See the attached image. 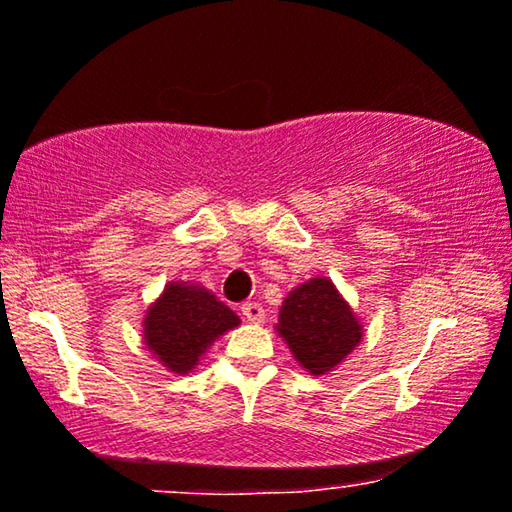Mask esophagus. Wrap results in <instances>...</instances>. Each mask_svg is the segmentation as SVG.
Returning a JSON list of instances; mask_svg holds the SVG:
<instances>
[{
    "label": "esophagus",
    "mask_w": 512,
    "mask_h": 512,
    "mask_svg": "<svg viewBox=\"0 0 512 512\" xmlns=\"http://www.w3.org/2000/svg\"><path fill=\"white\" fill-rule=\"evenodd\" d=\"M242 314L249 324H263L265 321V310L261 303H244L242 305Z\"/></svg>",
    "instance_id": "obj_1"
}]
</instances>
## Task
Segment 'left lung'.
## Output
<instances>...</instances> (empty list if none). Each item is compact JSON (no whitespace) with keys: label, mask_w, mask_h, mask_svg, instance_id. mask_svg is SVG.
Returning <instances> with one entry per match:
<instances>
[{"label":"left lung","mask_w":512,"mask_h":512,"mask_svg":"<svg viewBox=\"0 0 512 512\" xmlns=\"http://www.w3.org/2000/svg\"><path fill=\"white\" fill-rule=\"evenodd\" d=\"M291 354L310 375L340 366L363 338V326L328 277H312L286 296L279 324Z\"/></svg>","instance_id":"obj_1"}]
</instances>
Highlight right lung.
Wrapping results in <instances>:
<instances>
[{
  "instance_id": "1",
  "label": "right lung",
  "mask_w": 512,
  "mask_h": 512,
  "mask_svg": "<svg viewBox=\"0 0 512 512\" xmlns=\"http://www.w3.org/2000/svg\"><path fill=\"white\" fill-rule=\"evenodd\" d=\"M240 326V317L205 286L172 282L146 310L144 345L167 370L186 375L209 345Z\"/></svg>"
}]
</instances>
